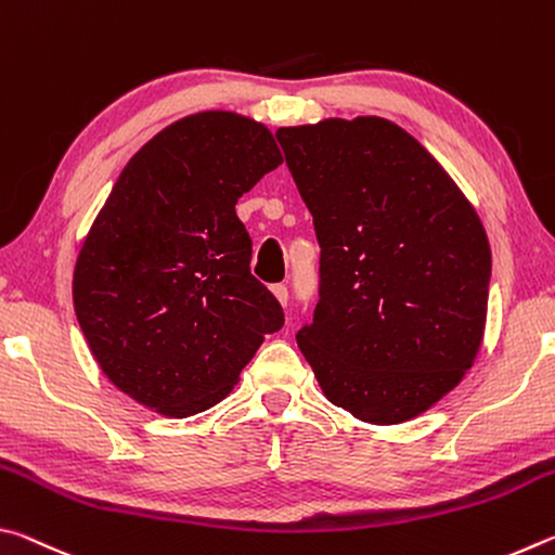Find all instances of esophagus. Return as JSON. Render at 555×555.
Segmentation results:
<instances>
[{
  "instance_id": "34e87169",
  "label": "esophagus",
  "mask_w": 555,
  "mask_h": 555,
  "mask_svg": "<svg viewBox=\"0 0 555 555\" xmlns=\"http://www.w3.org/2000/svg\"><path fill=\"white\" fill-rule=\"evenodd\" d=\"M271 294L276 296V300H279L281 306L288 304V288H286V284H274V286H271Z\"/></svg>"
}]
</instances>
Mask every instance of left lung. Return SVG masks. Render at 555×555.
Listing matches in <instances>:
<instances>
[{"label": "left lung", "instance_id": "8db88e82", "mask_svg": "<svg viewBox=\"0 0 555 555\" xmlns=\"http://www.w3.org/2000/svg\"><path fill=\"white\" fill-rule=\"evenodd\" d=\"M276 139L321 244V300L300 352L354 418H416L480 352L492 271L480 215L389 119L335 117Z\"/></svg>", "mask_w": 555, "mask_h": 555}]
</instances>
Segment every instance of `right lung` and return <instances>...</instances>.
I'll return each instance as SVG.
<instances>
[{
	"mask_svg": "<svg viewBox=\"0 0 555 555\" xmlns=\"http://www.w3.org/2000/svg\"><path fill=\"white\" fill-rule=\"evenodd\" d=\"M279 164L261 121L210 109L158 131L119 173L82 240L73 306L100 370L142 406H215L284 325L234 212Z\"/></svg>",
	"mask_w": 555,
	"mask_h": 555,
	"instance_id": "obj_1",
	"label": "right lung"
}]
</instances>
